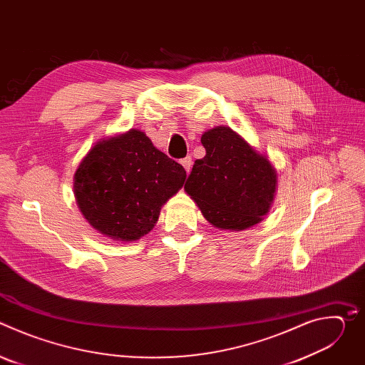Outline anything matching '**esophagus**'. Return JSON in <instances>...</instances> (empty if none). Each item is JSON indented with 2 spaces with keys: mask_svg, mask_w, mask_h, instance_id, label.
Listing matches in <instances>:
<instances>
[{
  "mask_svg": "<svg viewBox=\"0 0 365 365\" xmlns=\"http://www.w3.org/2000/svg\"><path fill=\"white\" fill-rule=\"evenodd\" d=\"M180 165H182V166L185 168V170L189 173L190 169H192V158H190V155H187V158L182 159V160H180Z\"/></svg>",
  "mask_w": 365,
  "mask_h": 365,
  "instance_id": "34e87169",
  "label": "esophagus"
}]
</instances>
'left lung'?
<instances>
[{
    "label": "left lung",
    "instance_id": "1",
    "mask_svg": "<svg viewBox=\"0 0 365 365\" xmlns=\"http://www.w3.org/2000/svg\"><path fill=\"white\" fill-rule=\"evenodd\" d=\"M200 141L206 154L195 162L185 190L206 221L230 231L262 222L277 186L270 160L227 125L207 130Z\"/></svg>",
    "mask_w": 365,
    "mask_h": 365
}]
</instances>
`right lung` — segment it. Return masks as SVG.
Listing matches in <instances>:
<instances>
[{
  "label": "right lung",
  "instance_id": "right-lung-1",
  "mask_svg": "<svg viewBox=\"0 0 365 365\" xmlns=\"http://www.w3.org/2000/svg\"><path fill=\"white\" fill-rule=\"evenodd\" d=\"M186 170L140 130L98 141L81 162L73 192L85 220L102 235L135 241L158 222Z\"/></svg>",
  "mask_w": 365,
  "mask_h": 365
}]
</instances>
